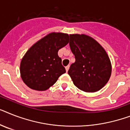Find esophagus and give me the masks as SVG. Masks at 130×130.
<instances>
[{
	"mask_svg": "<svg viewBox=\"0 0 130 130\" xmlns=\"http://www.w3.org/2000/svg\"><path fill=\"white\" fill-rule=\"evenodd\" d=\"M65 68H66V72L68 71V70H69V68H70V65H68V66H66V67H65Z\"/></svg>",
	"mask_w": 130,
	"mask_h": 130,
	"instance_id": "34e87169",
	"label": "esophagus"
}]
</instances>
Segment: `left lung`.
Returning a JSON list of instances; mask_svg holds the SVG:
<instances>
[{"label": "left lung", "instance_id": "left-lung-1", "mask_svg": "<svg viewBox=\"0 0 130 130\" xmlns=\"http://www.w3.org/2000/svg\"><path fill=\"white\" fill-rule=\"evenodd\" d=\"M69 44L76 60L68 72L74 84L86 92L100 90L108 82L111 72L110 58L105 50L84 34H70Z\"/></svg>", "mask_w": 130, "mask_h": 130}]
</instances>
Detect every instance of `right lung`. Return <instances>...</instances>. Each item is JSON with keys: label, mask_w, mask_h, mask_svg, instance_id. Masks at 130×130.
Returning a JSON list of instances; mask_svg holds the SVG:
<instances>
[{"label": "right lung", "mask_w": 130, "mask_h": 130, "mask_svg": "<svg viewBox=\"0 0 130 130\" xmlns=\"http://www.w3.org/2000/svg\"><path fill=\"white\" fill-rule=\"evenodd\" d=\"M68 42V34L52 32L38 40L28 50L20 63V74L23 82L30 88L46 90L66 72L58 52Z\"/></svg>", "instance_id": "right-lung-1"}]
</instances>
